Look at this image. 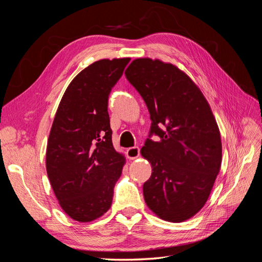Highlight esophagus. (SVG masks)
I'll return each mask as SVG.
<instances>
[{"instance_id":"obj_1","label":"esophagus","mask_w":262,"mask_h":262,"mask_svg":"<svg viewBox=\"0 0 262 262\" xmlns=\"http://www.w3.org/2000/svg\"><path fill=\"white\" fill-rule=\"evenodd\" d=\"M126 156L130 160H136L140 156V148L138 146H133V147H129L126 149Z\"/></svg>"}]
</instances>
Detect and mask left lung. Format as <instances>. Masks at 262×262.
Returning a JSON list of instances; mask_svg holds the SVG:
<instances>
[{
  "label": "left lung",
  "mask_w": 262,
  "mask_h": 262,
  "mask_svg": "<svg viewBox=\"0 0 262 262\" xmlns=\"http://www.w3.org/2000/svg\"><path fill=\"white\" fill-rule=\"evenodd\" d=\"M125 77L144 99L152 120L141 155L152 166L143 185L148 209L179 223L207 202L221 168L222 142L208 100L184 71L158 59L139 58Z\"/></svg>",
  "instance_id": "8db88e82"
}]
</instances>
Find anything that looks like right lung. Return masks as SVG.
<instances>
[{"instance_id":"right-lung-1","label":"right lung","mask_w":262,"mask_h":262,"mask_svg":"<svg viewBox=\"0 0 262 262\" xmlns=\"http://www.w3.org/2000/svg\"><path fill=\"white\" fill-rule=\"evenodd\" d=\"M129 61L102 59L85 68L69 84L55 113L47 173L62 210L81 223L110 209L125 164L113 145L108 96Z\"/></svg>"}]
</instances>
